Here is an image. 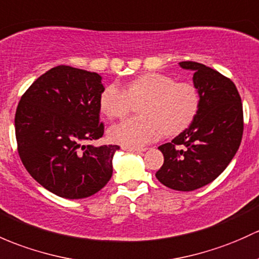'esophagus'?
Here are the masks:
<instances>
[{"label": "esophagus", "mask_w": 259, "mask_h": 259, "mask_svg": "<svg viewBox=\"0 0 259 259\" xmlns=\"http://www.w3.org/2000/svg\"><path fill=\"white\" fill-rule=\"evenodd\" d=\"M122 149H123V151L133 152V153H141V152L146 151V148H135V147H126V146L122 147Z\"/></svg>", "instance_id": "obj_1"}]
</instances>
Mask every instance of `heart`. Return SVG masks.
Here are the masks:
<instances>
[{
	"label": "heart",
	"mask_w": 259,
	"mask_h": 259,
	"mask_svg": "<svg viewBox=\"0 0 259 259\" xmlns=\"http://www.w3.org/2000/svg\"><path fill=\"white\" fill-rule=\"evenodd\" d=\"M140 102V117L130 118L108 130L113 143L142 147L163 136H174L188 128L199 110V94L189 82H175L173 77L147 73L136 77L122 90L110 84L100 95V110L107 118H122L131 102Z\"/></svg>",
	"instance_id": "1"
}]
</instances>
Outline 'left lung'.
Returning <instances> with one entry per match:
<instances>
[{
	"instance_id": "1",
	"label": "left lung",
	"mask_w": 259,
	"mask_h": 259,
	"mask_svg": "<svg viewBox=\"0 0 259 259\" xmlns=\"http://www.w3.org/2000/svg\"><path fill=\"white\" fill-rule=\"evenodd\" d=\"M179 65L194 71L199 110L188 128L158 147L164 163L155 177L173 190L193 191L213 182L235 157L243 135V108L229 77L196 62Z\"/></svg>"
}]
</instances>
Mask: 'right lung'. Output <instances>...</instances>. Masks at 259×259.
Masks as SVG:
<instances>
[{"instance_id":"right-lung-1","label":"right lung","mask_w":259,"mask_h":259,"mask_svg":"<svg viewBox=\"0 0 259 259\" xmlns=\"http://www.w3.org/2000/svg\"><path fill=\"white\" fill-rule=\"evenodd\" d=\"M102 77L59 65L38 77L16 111L18 153L28 173L51 193L84 199L112 177L118 146L84 144L104 135L100 123Z\"/></svg>"}]
</instances>
